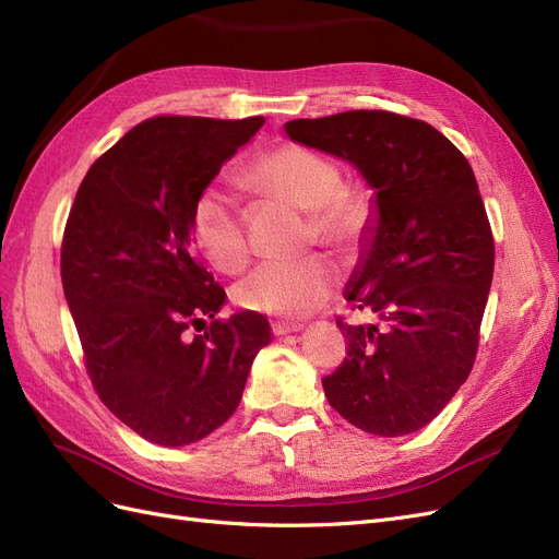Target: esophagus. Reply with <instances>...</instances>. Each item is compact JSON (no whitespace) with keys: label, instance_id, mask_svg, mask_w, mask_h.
I'll list each match as a JSON object with an SVG mask.
<instances>
[{"label":"esophagus","instance_id":"obj_1","mask_svg":"<svg viewBox=\"0 0 559 559\" xmlns=\"http://www.w3.org/2000/svg\"><path fill=\"white\" fill-rule=\"evenodd\" d=\"M302 326L300 324H289V321H275L273 333L275 335H286V333H298Z\"/></svg>","mask_w":559,"mask_h":559}]
</instances>
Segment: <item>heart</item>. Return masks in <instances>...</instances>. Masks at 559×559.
I'll list each match as a JSON object with an SVG mask.
<instances>
[{
  "label": "heart",
  "mask_w": 559,
  "mask_h": 559,
  "mask_svg": "<svg viewBox=\"0 0 559 559\" xmlns=\"http://www.w3.org/2000/svg\"><path fill=\"white\" fill-rule=\"evenodd\" d=\"M245 181L253 191L308 210L310 238L341 251L359 249L373 222L370 200L361 191L343 186L341 165L306 146L284 144L267 151L249 167ZM191 228L195 245L214 267L238 273L247 265L245 222L224 191L205 189L198 195ZM333 286L331 263L312 253L298 261L261 263L238 284L235 300L251 312L298 319L324 306Z\"/></svg>",
  "instance_id": "obj_1"
}]
</instances>
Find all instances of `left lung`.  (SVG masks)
Listing matches in <instances>:
<instances>
[{
  "instance_id": "8db88e82",
  "label": "left lung",
  "mask_w": 559,
  "mask_h": 559,
  "mask_svg": "<svg viewBox=\"0 0 559 559\" xmlns=\"http://www.w3.org/2000/svg\"><path fill=\"white\" fill-rule=\"evenodd\" d=\"M289 140L357 167L373 222L345 298L373 324L341 326L347 357L321 380L333 408L376 436L427 427L468 378L495 240L464 154L425 121L357 109L296 118Z\"/></svg>"
}]
</instances>
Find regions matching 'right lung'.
Masks as SVG:
<instances>
[{
  "mask_svg": "<svg viewBox=\"0 0 559 559\" xmlns=\"http://www.w3.org/2000/svg\"><path fill=\"white\" fill-rule=\"evenodd\" d=\"M261 126V116L148 118L91 165L67 218L62 289L88 376L99 401L156 445L222 427L270 343L259 312L216 319L226 292L191 240L198 195Z\"/></svg>",
  "mask_w": 559,
  "mask_h": 559,
  "instance_id": "1",
  "label": "right lung"
}]
</instances>
